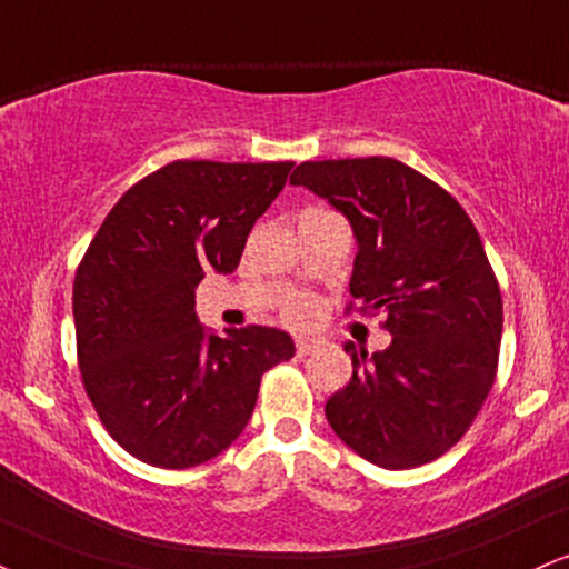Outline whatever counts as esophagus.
Returning <instances> with one entry per match:
<instances>
[{
	"instance_id": "34e87169",
	"label": "esophagus",
	"mask_w": 569,
	"mask_h": 569,
	"mask_svg": "<svg viewBox=\"0 0 569 569\" xmlns=\"http://www.w3.org/2000/svg\"><path fill=\"white\" fill-rule=\"evenodd\" d=\"M323 345H326L323 339L299 337V339H297V355H299V358H305V355H312V352H318L320 347H323Z\"/></svg>"
}]
</instances>
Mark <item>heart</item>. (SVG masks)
I'll list each match as a JSON object with an SVG mask.
<instances>
[{"instance_id": "b5f03b06", "label": "heart", "mask_w": 569, "mask_h": 569, "mask_svg": "<svg viewBox=\"0 0 569 569\" xmlns=\"http://www.w3.org/2000/svg\"><path fill=\"white\" fill-rule=\"evenodd\" d=\"M315 305L310 299H293V302L286 307V318L293 320V323H305L307 318H312Z\"/></svg>"}]
</instances>
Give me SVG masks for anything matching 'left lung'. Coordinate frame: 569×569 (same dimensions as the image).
I'll use <instances>...</instances> for the list:
<instances>
[{
  "label": "left lung",
  "mask_w": 569,
  "mask_h": 569,
  "mask_svg": "<svg viewBox=\"0 0 569 569\" xmlns=\"http://www.w3.org/2000/svg\"><path fill=\"white\" fill-rule=\"evenodd\" d=\"M291 184L350 219V293L360 312H385L392 333L373 355L347 341L352 379L328 397V423L381 469L435 461L496 381L503 302L480 232L448 190L387 156L305 161Z\"/></svg>",
  "instance_id": "obj_1"
}]
</instances>
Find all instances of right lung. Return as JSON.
Wrapping results in <instances>:
<instances>
[{
	"label": "right lung",
	"mask_w": 569,
	"mask_h": 569,
	"mask_svg": "<svg viewBox=\"0 0 569 569\" xmlns=\"http://www.w3.org/2000/svg\"><path fill=\"white\" fill-rule=\"evenodd\" d=\"M291 161H174L102 219L73 278L81 381L102 427L159 469H190L238 440L262 373L293 358L267 326L207 333L196 286L232 272Z\"/></svg>",
	"instance_id": "1"
}]
</instances>
